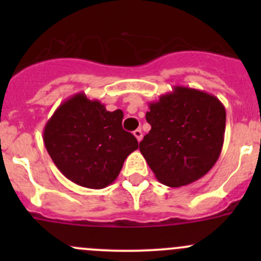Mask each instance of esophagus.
<instances>
[{
    "mask_svg": "<svg viewBox=\"0 0 261 261\" xmlns=\"http://www.w3.org/2000/svg\"><path fill=\"white\" fill-rule=\"evenodd\" d=\"M134 135H135V138L138 139V141H139V143H140L141 139H143V133H141L140 128H138V130L134 131Z\"/></svg>",
    "mask_w": 261,
    "mask_h": 261,
    "instance_id": "esophagus-1",
    "label": "esophagus"
}]
</instances>
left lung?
I'll use <instances>...</instances> for the list:
<instances>
[{
    "mask_svg": "<svg viewBox=\"0 0 261 261\" xmlns=\"http://www.w3.org/2000/svg\"><path fill=\"white\" fill-rule=\"evenodd\" d=\"M151 130L140 151L156 179L168 187L198 180L211 170L225 138L226 110L213 94L175 86L149 103Z\"/></svg>",
    "mask_w": 261,
    "mask_h": 261,
    "instance_id": "8db88e82",
    "label": "left lung"
}]
</instances>
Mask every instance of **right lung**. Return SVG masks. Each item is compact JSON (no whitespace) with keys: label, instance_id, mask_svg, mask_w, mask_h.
<instances>
[{"label":"right lung","instance_id":"add662e5","mask_svg":"<svg viewBox=\"0 0 261 261\" xmlns=\"http://www.w3.org/2000/svg\"><path fill=\"white\" fill-rule=\"evenodd\" d=\"M123 112L107 111L83 92L65 99L44 127L50 158L64 177L81 187L106 188L114 183L126 158L139 147L122 128Z\"/></svg>","mask_w":261,"mask_h":261}]
</instances>
